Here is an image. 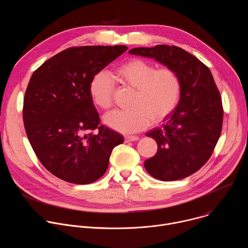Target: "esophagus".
Returning <instances> with one entry per match:
<instances>
[{"label":"esophagus","instance_id":"esophagus-1","mask_svg":"<svg viewBox=\"0 0 248 248\" xmlns=\"http://www.w3.org/2000/svg\"><path fill=\"white\" fill-rule=\"evenodd\" d=\"M137 140H138V136H135V135H126V136H124L125 142H130V141H137Z\"/></svg>","mask_w":248,"mask_h":248}]
</instances>
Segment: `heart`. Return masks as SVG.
Returning <instances> with one entry per match:
<instances>
[{"mask_svg":"<svg viewBox=\"0 0 248 248\" xmlns=\"http://www.w3.org/2000/svg\"><path fill=\"white\" fill-rule=\"evenodd\" d=\"M121 83L135 89L131 109L115 110L104 117V123L122 133L144 129L150 122L159 124L176 108L181 98L182 82L171 67L157 68L140 58L129 59L116 68ZM116 82L105 70L96 73L89 84V93L97 107L107 110L114 103Z\"/></svg>","mask_w":248,"mask_h":248,"instance_id":"heart-1","label":"heart"}]
</instances>
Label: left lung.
Here are the masks:
<instances>
[{
  "instance_id": "left-lung-1",
  "label": "left lung",
  "mask_w": 248,
  "mask_h": 248,
  "mask_svg": "<svg viewBox=\"0 0 248 248\" xmlns=\"http://www.w3.org/2000/svg\"><path fill=\"white\" fill-rule=\"evenodd\" d=\"M129 54L154 58L181 78L179 105L161 127L146 133L155 139L158 151L144 167L160 181L185 179L206 164L222 132L224 110L214 78L207 65L180 47L134 48Z\"/></svg>"
}]
</instances>
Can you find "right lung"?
Masks as SVG:
<instances>
[{
    "instance_id": "right-lung-1",
    "label": "right lung",
    "mask_w": 248,
    "mask_h": 248,
    "mask_svg": "<svg viewBox=\"0 0 248 248\" xmlns=\"http://www.w3.org/2000/svg\"><path fill=\"white\" fill-rule=\"evenodd\" d=\"M126 46L70 47L33 73L22 117L26 135L41 164L57 178L88 185L106 172L113 149L124 142L100 124L89 93L93 76Z\"/></svg>"
}]
</instances>
